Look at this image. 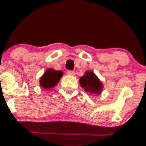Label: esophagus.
<instances>
[{
  "label": "esophagus",
  "instance_id": "obj_1",
  "mask_svg": "<svg viewBox=\"0 0 146 146\" xmlns=\"http://www.w3.org/2000/svg\"><path fill=\"white\" fill-rule=\"evenodd\" d=\"M67 74L69 76H75V72L73 70H68Z\"/></svg>",
  "mask_w": 146,
  "mask_h": 146
}]
</instances>
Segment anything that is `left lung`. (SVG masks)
<instances>
[{
    "label": "left lung",
    "mask_w": 146,
    "mask_h": 146,
    "mask_svg": "<svg viewBox=\"0 0 146 146\" xmlns=\"http://www.w3.org/2000/svg\"><path fill=\"white\" fill-rule=\"evenodd\" d=\"M80 86L90 94H100L103 85L100 79L92 71H86L79 80Z\"/></svg>",
    "instance_id": "obj_1"
}]
</instances>
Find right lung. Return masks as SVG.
<instances>
[{"instance_id":"add662e5","label":"right lung","mask_w":146,"mask_h":146,"mask_svg":"<svg viewBox=\"0 0 146 146\" xmlns=\"http://www.w3.org/2000/svg\"><path fill=\"white\" fill-rule=\"evenodd\" d=\"M63 72L54 69H47L40 78V85L44 89L54 88L62 77Z\"/></svg>"}]
</instances>
